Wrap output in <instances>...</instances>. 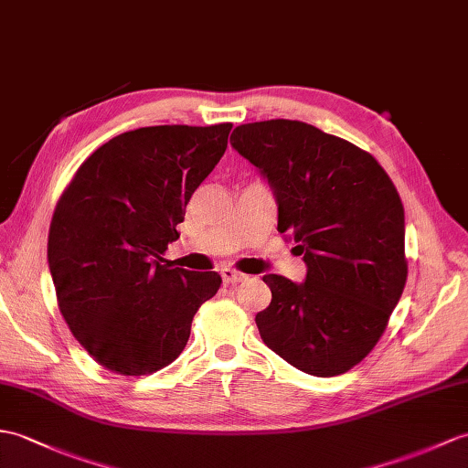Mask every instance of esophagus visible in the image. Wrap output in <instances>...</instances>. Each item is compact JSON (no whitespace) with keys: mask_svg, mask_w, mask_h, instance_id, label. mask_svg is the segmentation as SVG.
Returning <instances> with one entry per match:
<instances>
[{"mask_svg":"<svg viewBox=\"0 0 468 468\" xmlns=\"http://www.w3.org/2000/svg\"><path fill=\"white\" fill-rule=\"evenodd\" d=\"M221 277H223L225 285H237V283H243V281H247L245 273H239V271H235L231 267L221 269Z\"/></svg>","mask_w":468,"mask_h":468,"instance_id":"34e87169","label":"esophagus"}]
</instances>
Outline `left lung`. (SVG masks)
I'll return each instance as SVG.
<instances>
[{"label":"left lung","instance_id":"obj_1","mask_svg":"<svg viewBox=\"0 0 468 468\" xmlns=\"http://www.w3.org/2000/svg\"><path fill=\"white\" fill-rule=\"evenodd\" d=\"M231 145L273 191L277 229L295 239L303 283L265 275L257 313L271 351L335 377L371 353L407 283L405 209L385 169L349 141L291 119L235 127Z\"/></svg>","mask_w":468,"mask_h":468}]
</instances>
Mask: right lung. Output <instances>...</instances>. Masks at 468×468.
<instances>
[{"label":"right lung","mask_w":468,"mask_h":468,"mask_svg":"<svg viewBox=\"0 0 468 468\" xmlns=\"http://www.w3.org/2000/svg\"><path fill=\"white\" fill-rule=\"evenodd\" d=\"M231 123L139 127L83 161L53 213L49 273L59 311L97 363L147 375L176 361L191 321L221 287L163 259L195 189L227 149Z\"/></svg>","instance_id":"1"}]
</instances>
